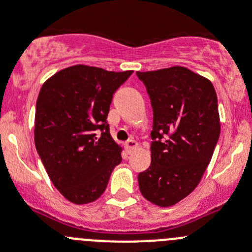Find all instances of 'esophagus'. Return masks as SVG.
Returning <instances> with one entry per match:
<instances>
[{
    "label": "esophagus",
    "mask_w": 252,
    "mask_h": 252,
    "mask_svg": "<svg viewBox=\"0 0 252 252\" xmlns=\"http://www.w3.org/2000/svg\"><path fill=\"white\" fill-rule=\"evenodd\" d=\"M124 146H126V151H131V149L137 148V147H138V142H135L134 139H129V140H126Z\"/></svg>",
    "instance_id": "obj_1"
}]
</instances>
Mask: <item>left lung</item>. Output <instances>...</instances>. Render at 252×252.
Returning <instances> with one entry per match:
<instances>
[{
	"instance_id": "left-lung-1",
	"label": "left lung",
	"mask_w": 252,
	"mask_h": 252,
	"mask_svg": "<svg viewBox=\"0 0 252 252\" xmlns=\"http://www.w3.org/2000/svg\"><path fill=\"white\" fill-rule=\"evenodd\" d=\"M153 108L151 165L138 174L143 197L176 205L199 183L220 138L217 95L208 79L187 67L137 71Z\"/></svg>"
}]
</instances>
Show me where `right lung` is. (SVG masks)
<instances>
[{"label":"right lung","mask_w":252,"mask_h":252,"mask_svg":"<svg viewBox=\"0 0 252 252\" xmlns=\"http://www.w3.org/2000/svg\"><path fill=\"white\" fill-rule=\"evenodd\" d=\"M131 72L74 65L47 79L38 93L36 149L51 182L70 202L98 199L122 162L106 118L113 94Z\"/></svg>","instance_id":"right-lung-1"}]
</instances>
